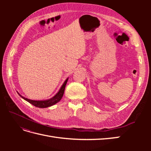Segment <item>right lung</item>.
<instances>
[{
	"mask_svg": "<svg viewBox=\"0 0 151 151\" xmlns=\"http://www.w3.org/2000/svg\"><path fill=\"white\" fill-rule=\"evenodd\" d=\"M68 77L66 79V80L64 81V83H63V84L60 87V88L57 92V93L52 98L48 99L33 100V99H30L26 98L24 96H21L19 93L17 92V93L20 96V97H21L22 99H24L25 101H28V103H31V104L34 105V106L36 107H38V108H41L50 107V106H53V105L58 103L61 100L63 95V93H64L65 88V86H66L67 83L68 81Z\"/></svg>",
	"mask_w": 151,
	"mask_h": 151,
	"instance_id": "right-lung-1",
	"label": "right lung"
}]
</instances>
